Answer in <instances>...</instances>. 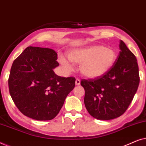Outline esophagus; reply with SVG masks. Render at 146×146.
<instances>
[{
    "label": "esophagus",
    "mask_w": 146,
    "mask_h": 146,
    "mask_svg": "<svg viewBox=\"0 0 146 146\" xmlns=\"http://www.w3.org/2000/svg\"><path fill=\"white\" fill-rule=\"evenodd\" d=\"M80 80L78 78L76 80V85H80Z\"/></svg>",
    "instance_id": "esophagus-1"
}]
</instances>
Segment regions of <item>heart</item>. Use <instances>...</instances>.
Segmentation results:
<instances>
[{"mask_svg": "<svg viewBox=\"0 0 146 146\" xmlns=\"http://www.w3.org/2000/svg\"><path fill=\"white\" fill-rule=\"evenodd\" d=\"M72 62L80 64V72L88 78L99 77L106 73L114 64L116 54L112 48L102 45H94L72 50L68 54ZM60 62L65 68L72 66L64 56H60Z\"/></svg>", "mask_w": 146, "mask_h": 146, "instance_id": "1", "label": "heart"}]
</instances>
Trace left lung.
Segmentation results:
<instances>
[{
    "mask_svg": "<svg viewBox=\"0 0 146 146\" xmlns=\"http://www.w3.org/2000/svg\"><path fill=\"white\" fill-rule=\"evenodd\" d=\"M119 55L110 69L94 78L82 79L84 104L92 116L108 120L126 111L139 83L138 64L135 55L122 40Z\"/></svg>",
    "mask_w": 146,
    "mask_h": 146,
    "instance_id": "obj_1",
    "label": "left lung"
}]
</instances>
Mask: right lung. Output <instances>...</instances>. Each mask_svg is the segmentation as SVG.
<instances>
[{"label":"right lung","instance_id":"1","mask_svg":"<svg viewBox=\"0 0 146 146\" xmlns=\"http://www.w3.org/2000/svg\"><path fill=\"white\" fill-rule=\"evenodd\" d=\"M57 53L46 48L29 46L14 60L9 78V92L17 108L36 120L56 116L75 86L74 77L57 76Z\"/></svg>","mask_w":146,"mask_h":146}]
</instances>
